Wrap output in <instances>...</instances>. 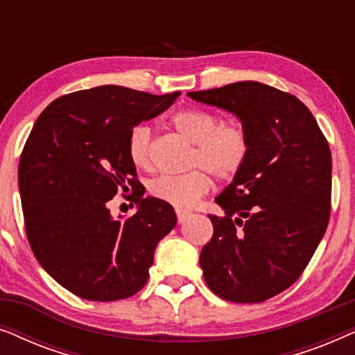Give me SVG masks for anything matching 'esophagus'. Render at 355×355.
Masks as SVG:
<instances>
[{
    "instance_id": "34e87169",
    "label": "esophagus",
    "mask_w": 355,
    "mask_h": 355,
    "mask_svg": "<svg viewBox=\"0 0 355 355\" xmlns=\"http://www.w3.org/2000/svg\"><path fill=\"white\" fill-rule=\"evenodd\" d=\"M176 215H178V221L179 223H184L189 218V215H191V213L189 211H184V210H176Z\"/></svg>"
}]
</instances>
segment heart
I'll list each match as a JSON object with an SVG mask.
<instances>
[{
  "label": "heart",
  "instance_id": "1",
  "mask_svg": "<svg viewBox=\"0 0 355 355\" xmlns=\"http://www.w3.org/2000/svg\"><path fill=\"white\" fill-rule=\"evenodd\" d=\"M171 124L193 144L189 166L196 169L179 176L153 179L150 193L178 210H187L210 191L211 179L207 171L221 181L239 174L250 155V137L241 124L221 123L216 114L198 108L178 111L173 114ZM128 152L135 168H152L153 132L150 125L139 124L130 130Z\"/></svg>",
  "mask_w": 355,
  "mask_h": 355
}]
</instances>
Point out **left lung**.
<instances>
[{"label":"left lung","instance_id":"obj_1","mask_svg":"<svg viewBox=\"0 0 355 355\" xmlns=\"http://www.w3.org/2000/svg\"><path fill=\"white\" fill-rule=\"evenodd\" d=\"M187 95L234 113L250 137L244 168L216 197L225 215H208L203 278L230 302H263L300 278L328 227V140L297 96L260 82Z\"/></svg>","mask_w":355,"mask_h":355}]
</instances>
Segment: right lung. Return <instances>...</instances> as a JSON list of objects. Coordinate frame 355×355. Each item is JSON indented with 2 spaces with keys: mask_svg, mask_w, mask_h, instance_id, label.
<instances>
[{
  "mask_svg": "<svg viewBox=\"0 0 355 355\" xmlns=\"http://www.w3.org/2000/svg\"><path fill=\"white\" fill-rule=\"evenodd\" d=\"M179 94L101 85L60 96L33 124L19 162L26 234L38 263L72 294L111 302L147 283L155 247L178 220L169 203L144 198L128 140ZM121 190L133 191L139 210L114 220L105 203Z\"/></svg>",
  "mask_w": 355,
  "mask_h": 355,
  "instance_id": "obj_1",
  "label": "right lung"
}]
</instances>
